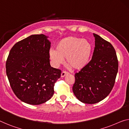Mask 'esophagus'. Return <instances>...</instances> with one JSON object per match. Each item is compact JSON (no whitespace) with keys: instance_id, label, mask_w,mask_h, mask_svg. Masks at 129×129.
I'll return each instance as SVG.
<instances>
[{"instance_id":"obj_1","label":"esophagus","mask_w":129,"mask_h":129,"mask_svg":"<svg viewBox=\"0 0 129 129\" xmlns=\"http://www.w3.org/2000/svg\"><path fill=\"white\" fill-rule=\"evenodd\" d=\"M68 74H69L68 72H66V71H63L62 73H61V77H64L65 76H66V75Z\"/></svg>"}]
</instances>
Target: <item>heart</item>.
Returning a JSON list of instances; mask_svg holds the SVG:
<instances>
[{"instance_id": "b5f03b06", "label": "heart", "mask_w": 129, "mask_h": 129, "mask_svg": "<svg viewBox=\"0 0 129 129\" xmlns=\"http://www.w3.org/2000/svg\"><path fill=\"white\" fill-rule=\"evenodd\" d=\"M92 43L86 39L69 36L57 43L55 51H51L49 56L55 66L62 63L66 58V63L74 70H81L89 64L92 54Z\"/></svg>"}]
</instances>
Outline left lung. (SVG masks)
I'll list each match as a JSON object with an SVG mask.
<instances>
[{"label": "left lung", "mask_w": 129, "mask_h": 129, "mask_svg": "<svg viewBox=\"0 0 129 129\" xmlns=\"http://www.w3.org/2000/svg\"><path fill=\"white\" fill-rule=\"evenodd\" d=\"M95 47L92 58L84 69L75 74L73 91L80 102H100L110 94L118 71L115 50L110 42L93 33Z\"/></svg>", "instance_id": "obj_1"}]
</instances>
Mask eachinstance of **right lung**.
Wrapping results in <instances>:
<instances>
[{"instance_id": "obj_1", "label": "right lung", "mask_w": 129, "mask_h": 129, "mask_svg": "<svg viewBox=\"0 0 129 129\" xmlns=\"http://www.w3.org/2000/svg\"><path fill=\"white\" fill-rule=\"evenodd\" d=\"M46 36L33 35L12 47L6 63L12 90L22 102L44 103L52 98L61 71L49 63L51 43Z\"/></svg>"}]
</instances>
